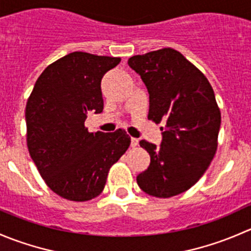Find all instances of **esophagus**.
Segmentation results:
<instances>
[{
    "mask_svg": "<svg viewBox=\"0 0 251 251\" xmlns=\"http://www.w3.org/2000/svg\"><path fill=\"white\" fill-rule=\"evenodd\" d=\"M138 146V140L137 138H131V147H137Z\"/></svg>",
    "mask_w": 251,
    "mask_h": 251,
    "instance_id": "esophagus-1",
    "label": "esophagus"
}]
</instances>
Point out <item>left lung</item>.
<instances>
[{
	"mask_svg": "<svg viewBox=\"0 0 251 251\" xmlns=\"http://www.w3.org/2000/svg\"><path fill=\"white\" fill-rule=\"evenodd\" d=\"M128 65L148 90V119L165 124L160 146L140 142L151 164L137 176V184L149 196L170 198L194 186L209 168L221 113L207 78L176 50L133 55Z\"/></svg>",
	"mask_w": 251,
	"mask_h": 251,
	"instance_id": "8db88e82",
	"label": "left lung"
}]
</instances>
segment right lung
<instances>
[{
    "instance_id": "obj_1",
    "label": "right lung",
    "mask_w": 251,
    "mask_h": 251,
    "mask_svg": "<svg viewBox=\"0 0 251 251\" xmlns=\"http://www.w3.org/2000/svg\"><path fill=\"white\" fill-rule=\"evenodd\" d=\"M120 58L73 52L48 65L25 108L31 159L62 198L86 201L102 193L113 164L131 143L125 130L88 132L87 114L103 111L100 81Z\"/></svg>"
}]
</instances>
